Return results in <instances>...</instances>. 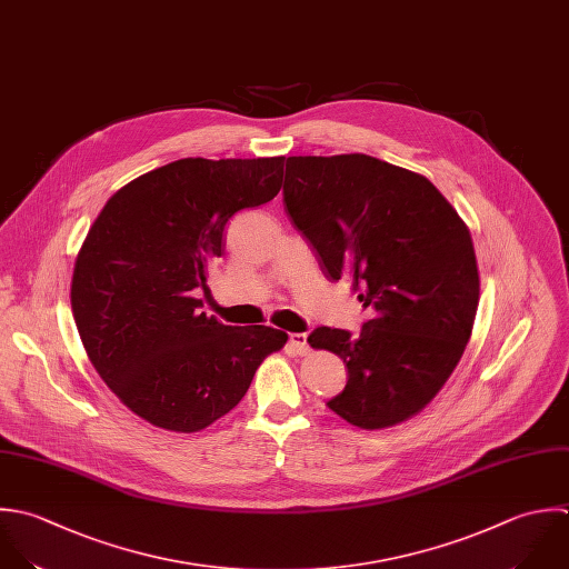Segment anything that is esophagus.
<instances>
[{
	"mask_svg": "<svg viewBox=\"0 0 569 569\" xmlns=\"http://www.w3.org/2000/svg\"><path fill=\"white\" fill-rule=\"evenodd\" d=\"M288 350H290V352H295V355H299V357H306V355L310 352L308 337H306L303 332H295V335H290V339H288Z\"/></svg>",
	"mask_w": 569,
	"mask_h": 569,
	"instance_id": "obj_1",
	"label": "esophagus"
}]
</instances>
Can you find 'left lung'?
<instances>
[{
	"mask_svg": "<svg viewBox=\"0 0 569 569\" xmlns=\"http://www.w3.org/2000/svg\"><path fill=\"white\" fill-rule=\"evenodd\" d=\"M283 203L323 274L350 281L372 312L357 337L328 326L308 337L348 368L328 408L361 430L412 419L472 337L481 281L470 228L430 179L361 152L288 157Z\"/></svg>",
	"mask_w": 569,
	"mask_h": 569,
	"instance_id": "obj_1",
	"label": "left lung"
}]
</instances>
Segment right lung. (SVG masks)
<instances>
[{
	"label": "right lung",
	"instance_id": "right-lung-1",
	"mask_svg": "<svg viewBox=\"0 0 569 569\" xmlns=\"http://www.w3.org/2000/svg\"><path fill=\"white\" fill-rule=\"evenodd\" d=\"M286 157H186L119 188L72 268L70 306L90 363L139 419L199 432L248 392L288 335L199 312L226 223L281 190Z\"/></svg>",
	"mask_w": 569,
	"mask_h": 569
}]
</instances>
